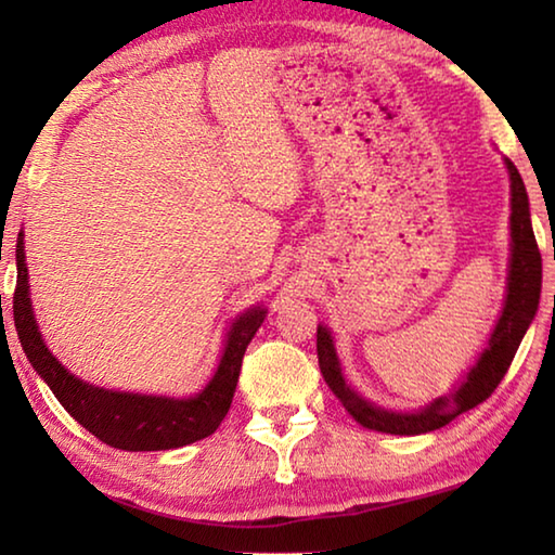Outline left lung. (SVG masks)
<instances>
[{
	"label": "left lung",
	"instance_id": "obj_1",
	"mask_svg": "<svg viewBox=\"0 0 555 555\" xmlns=\"http://www.w3.org/2000/svg\"><path fill=\"white\" fill-rule=\"evenodd\" d=\"M512 178V264H509V291H506L504 311L500 323L490 337V347L482 352L480 360L467 374L463 387L450 391L448 397L436 399L430 406L418 413H393L377 409L374 403L364 401L362 397L347 387L337 354L331 340V333L318 325V364L327 382V387L343 403L345 411L357 421V424L379 430V434L393 436H418L428 430L443 428L450 421L457 418L460 413L475 409L492 397V391L500 387L506 370L519 350L526 327L533 321L539 308L541 296V251L537 237L531 230L529 218V198L519 171L512 162H506Z\"/></svg>",
	"mask_w": 555,
	"mask_h": 555
}]
</instances>
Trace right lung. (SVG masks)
I'll use <instances>...</instances> for the list:
<instances>
[{"label":"right lung","instance_id":"right-lung-1","mask_svg":"<svg viewBox=\"0 0 555 555\" xmlns=\"http://www.w3.org/2000/svg\"><path fill=\"white\" fill-rule=\"evenodd\" d=\"M264 321L261 308H251L232 325L228 347L208 387L193 399L139 397V393L105 391L75 379L61 367L59 360L43 345L39 325L34 321L29 281H26L24 234L16 240V288H14V325L26 357L34 370L49 384L55 399L78 424L100 438L102 443L119 450H171L212 436L237 389L242 357L251 337Z\"/></svg>","mask_w":555,"mask_h":555}]
</instances>
